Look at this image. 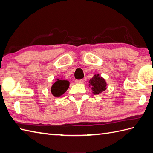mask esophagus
<instances>
[{
  "label": "esophagus",
  "instance_id": "1",
  "mask_svg": "<svg viewBox=\"0 0 153 153\" xmlns=\"http://www.w3.org/2000/svg\"><path fill=\"white\" fill-rule=\"evenodd\" d=\"M75 82L77 84H82L84 82L83 80H76Z\"/></svg>",
  "mask_w": 153,
  "mask_h": 153
}]
</instances>
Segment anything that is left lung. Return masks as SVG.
Here are the masks:
<instances>
[{
    "label": "left lung",
    "mask_w": 153,
    "mask_h": 153,
    "mask_svg": "<svg viewBox=\"0 0 153 153\" xmlns=\"http://www.w3.org/2000/svg\"><path fill=\"white\" fill-rule=\"evenodd\" d=\"M95 95L99 94L106 89V82L105 80L99 76V74H95L89 80V84Z\"/></svg>",
    "instance_id": "left-lung-1"
}]
</instances>
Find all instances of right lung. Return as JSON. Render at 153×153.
<instances>
[{"label":"right lung","instance_id":"add662e5","mask_svg":"<svg viewBox=\"0 0 153 153\" xmlns=\"http://www.w3.org/2000/svg\"><path fill=\"white\" fill-rule=\"evenodd\" d=\"M69 82L65 80L58 79L51 87V93L55 97H59L69 88Z\"/></svg>","mask_w":153,"mask_h":153}]
</instances>
